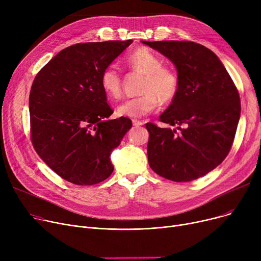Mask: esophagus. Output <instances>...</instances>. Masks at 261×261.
<instances>
[{
    "mask_svg": "<svg viewBox=\"0 0 261 261\" xmlns=\"http://www.w3.org/2000/svg\"><path fill=\"white\" fill-rule=\"evenodd\" d=\"M132 123H133V126H135V127H140V126L144 125V122L142 120H139V119H132Z\"/></svg>",
    "mask_w": 261,
    "mask_h": 261,
    "instance_id": "obj_1",
    "label": "esophagus"
}]
</instances>
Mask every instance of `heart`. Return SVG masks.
<instances>
[{
    "label": "heart",
    "mask_w": 261,
    "mask_h": 261,
    "mask_svg": "<svg viewBox=\"0 0 261 261\" xmlns=\"http://www.w3.org/2000/svg\"><path fill=\"white\" fill-rule=\"evenodd\" d=\"M132 72L144 74L139 97L123 102L117 110L120 116L142 117L159 106L169 103L176 97L180 90V78L171 67L164 66L162 60L146 47L132 51L126 58ZM100 86L108 97L119 99L122 95L121 74L114 65L106 66L100 74Z\"/></svg>",
    "instance_id": "b5f03b06"
}]
</instances>
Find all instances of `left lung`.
I'll return each mask as SVG.
<instances>
[{
    "label": "left lung",
    "instance_id": "1",
    "mask_svg": "<svg viewBox=\"0 0 261 261\" xmlns=\"http://www.w3.org/2000/svg\"><path fill=\"white\" fill-rule=\"evenodd\" d=\"M175 65L180 90L160 121L147 122L148 163L159 175L189 182L224 161L240 118L238 90L215 53L191 41H142ZM184 124L185 128L179 126Z\"/></svg>",
    "mask_w": 261,
    "mask_h": 261
}]
</instances>
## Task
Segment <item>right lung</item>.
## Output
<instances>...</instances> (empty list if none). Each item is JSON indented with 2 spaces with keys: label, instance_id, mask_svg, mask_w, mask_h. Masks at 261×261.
Returning <instances> with one entry per match:
<instances>
[{
  "label": "right lung",
  "instance_id": "add662e5",
  "mask_svg": "<svg viewBox=\"0 0 261 261\" xmlns=\"http://www.w3.org/2000/svg\"><path fill=\"white\" fill-rule=\"evenodd\" d=\"M132 40L77 43L58 53L34 79L31 140L36 152L62 179L94 185L113 172L110 154L132 127L113 113L100 86L103 68Z\"/></svg>",
  "mask_w": 261,
  "mask_h": 261
}]
</instances>
